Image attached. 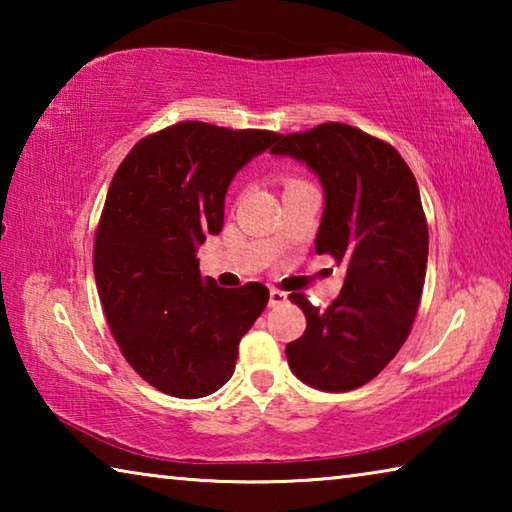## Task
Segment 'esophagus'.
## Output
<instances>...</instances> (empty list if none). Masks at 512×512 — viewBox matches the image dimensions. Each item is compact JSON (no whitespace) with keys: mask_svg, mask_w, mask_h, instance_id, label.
<instances>
[{"mask_svg":"<svg viewBox=\"0 0 512 512\" xmlns=\"http://www.w3.org/2000/svg\"><path fill=\"white\" fill-rule=\"evenodd\" d=\"M282 302H287V293L271 289L268 291V307H280Z\"/></svg>","mask_w":512,"mask_h":512,"instance_id":"34e87169","label":"esophagus"}]
</instances>
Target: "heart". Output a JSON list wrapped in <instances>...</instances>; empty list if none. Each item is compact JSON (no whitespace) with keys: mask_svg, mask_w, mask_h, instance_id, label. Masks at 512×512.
<instances>
[{"mask_svg":"<svg viewBox=\"0 0 512 512\" xmlns=\"http://www.w3.org/2000/svg\"><path fill=\"white\" fill-rule=\"evenodd\" d=\"M296 183H300V180H289V183H287V187H289V185H296Z\"/></svg>","mask_w":512,"mask_h":512,"instance_id":"heart-1","label":"heart"}]
</instances>
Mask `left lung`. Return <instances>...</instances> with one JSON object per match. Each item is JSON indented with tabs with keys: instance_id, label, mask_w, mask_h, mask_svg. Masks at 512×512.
I'll return each instance as SVG.
<instances>
[{
	"instance_id": "left-lung-1",
	"label": "left lung",
	"mask_w": 512,
	"mask_h": 512,
	"mask_svg": "<svg viewBox=\"0 0 512 512\" xmlns=\"http://www.w3.org/2000/svg\"><path fill=\"white\" fill-rule=\"evenodd\" d=\"M271 153L316 173L325 194L316 253L348 268L327 309L291 296L307 329L287 345L289 366L318 391H354L386 368L418 314L429 255L418 183L391 144L336 121L280 135Z\"/></svg>"
}]
</instances>
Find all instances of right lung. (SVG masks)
<instances>
[{"label": "right lung", "instance_id": "right-lung-1", "mask_svg": "<svg viewBox=\"0 0 512 512\" xmlns=\"http://www.w3.org/2000/svg\"><path fill=\"white\" fill-rule=\"evenodd\" d=\"M277 137L180 121L137 142L112 178L94 280L121 354L162 393L194 400L219 391L266 307L264 284L221 289L201 277L196 253L223 228L232 178Z\"/></svg>", "mask_w": 512, "mask_h": 512}]
</instances>
